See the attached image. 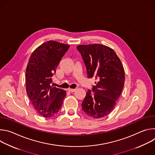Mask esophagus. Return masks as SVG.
<instances>
[{
	"mask_svg": "<svg viewBox=\"0 0 155 155\" xmlns=\"http://www.w3.org/2000/svg\"><path fill=\"white\" fill-rule=\"evenodd\" d=\"M68 90L70 93H73V92H74L75 91V89H71V88H69Z\"/></svg>",
	"mask_w": 155,
	"mask_h": 155,
	"instance_id": "obj_1",
	"label": "esophagus"
}]
</instances>
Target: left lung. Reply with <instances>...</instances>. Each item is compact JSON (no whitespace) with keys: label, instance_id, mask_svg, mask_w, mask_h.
Returning <instances> with one entry per match:
<instances>
[{"label":"left lung","instance_id":"obj_1","mask_svg":"<svg viewBox=\"0 0 155 155\" xmlns=\"http://www.w3.org/2000/svg\"><path fill=\"white\" fill-rule=\"evenodd\" d=\"M86 68L88 78L96 82L88 90L81 107L89 117L99 119L112 112L120 96L125 80L123 65L114 50L101 44L80 45L77 47Z\"/></svg>","mask_w":155,"mask_h":155}]
</instances>
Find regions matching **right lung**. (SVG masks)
<instances>
[{
    "label": "right lung",
    "mask_w": 155,
    "mask_h": 155,
    "mask_svg": "<svg viewBox=\"0 0 155 155\" xmlns=\"http://www.w3.org/2000/svg\"><path fill=\"white\" fill-rule=\"evenodd\" d=\"M69 47L50 40L37 47L29 58L26 71L27 94L37 113L45 118L58 112L66 96L65 91L51 85V77Z\"/></svg>",
    "instance_id": "obj_1"
}]
</instances>
